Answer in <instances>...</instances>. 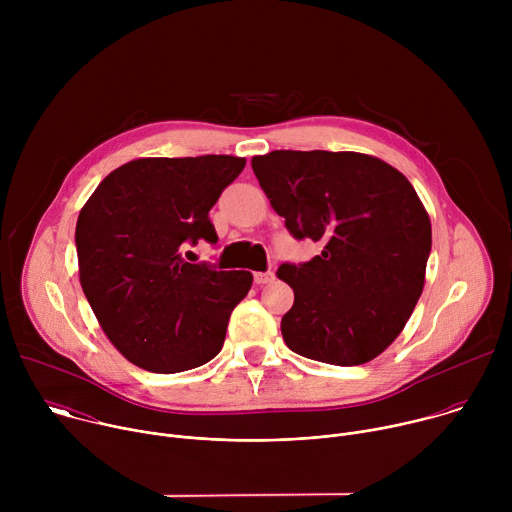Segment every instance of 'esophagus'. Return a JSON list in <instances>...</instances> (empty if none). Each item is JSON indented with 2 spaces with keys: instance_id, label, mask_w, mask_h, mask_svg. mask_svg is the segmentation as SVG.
<instances>
[{
  "instance_id": "34e87169",
  "label": "esophagus",
  "mask_w": 512,
  "mask_h": 512,
  "mask_svg": "<svg viewBox=\"0 0 512 512\" xmlns=\"http://www.w3.org/2000/svg\"><path fill=\"white\" fill-rule=\"evenodd\" d=\"M253 279H255V283H257V285L269 283V281L273 279V271H257V273L253 275Z\"/></svg>"
}]
</instances>
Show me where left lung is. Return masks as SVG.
<instances>
[{
  "label": "left lung",
  "mask_w": 512,
  "mask_h": 512,
  "mask_svg": "<svg viewBox=\"0 0 512 512\" xmlns=\"http://www.w3.org/2000/svg\"><path fill=\"white\" fill-rule=\"evenodd\" d=\"M289 235L322 245L306 263H281L294 289L281 318L289 350L356 367L379 356L407 324L425 281L429 216L409 180L354 152L277 150L251 160Z\"/></svg>",
  "instance_id": "1"
}]
</instances>
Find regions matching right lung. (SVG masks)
<instances>
[{
	"mask_svg": "<svg viewBox=\"0 0 512 512\" xmlns=\"http://www.w3.org/2000/svg\"><path fill=\"white\" fill-rule=\"evenodd\" d=\"M245 158H145L113 170L83 206L77 255L85 296L113 346L139 369L182 373L223 348L249 271L188 263L186 245H216L210 208ZM190 253V251H188Z\"/></svg>",
	"mask_w": 512,
	"mask_h": 512,
	"instance_id": "add662e5",
	"label": "right lung"
}]
</instances>
